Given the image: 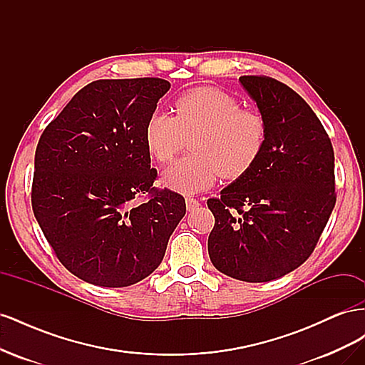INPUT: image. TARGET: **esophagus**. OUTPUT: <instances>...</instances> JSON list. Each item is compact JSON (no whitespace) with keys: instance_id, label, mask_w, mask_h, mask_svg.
Masks as SVG:
<instances>
[{"instance_id":"obj_1","label":"esophagus","mask_w":365,"mask_h":365,"mask_svg":"<svg viewBox=\"0 0 365 365\" xmlns=\"http://www.w3.org/2000/svg\"><path fill=\"white\" fill-rule=\"evenodd\" d=\"M185 204H187V210H189V212H192V210L200 207V201H197L196 197H193V196H187L185 197Z\"/></svg>"}]
</instances>
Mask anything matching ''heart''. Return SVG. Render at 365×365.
I'll list each match as a JSON object with an SVG mask.
<instances>
[{
  "label": "heart",
  "instance_id": "obj_1",
  "mask_svg": "<svg viewBox=\"0 0 365 365\" xmlns=\"http://www.w3.org/2000/svg\"><path fill=\"white\" fill-rule=\"evenodd\" d=\"M175 117L152 114L145 125L149 155L170 163L190 138L193 153L164 172L170 189L195 193L212 185L217 175L237 180L247 175L267 146L268 121L256 109L242 108L239 98L220 88L200 86L173 103Z\"/></svg>",
  "mask_w": 365,
  "mask_h": 365
}]
</instances>
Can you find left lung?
<instances>
[{"mask_svg": "<svg viewBox=\"0 0 365 365\" xmlns=\"http://www.w3.org/2000/svg\"><path fill=\"white\" fill-rule=\"evenodd\" d=\"M268 121L257 164L210 197L208 254L230 277L260 283L294 271L314 252L336 201L334 148L302 96L269 76H240Z\"/></svg>", "mask_w": 365, "mask_h": 365, "instance_id": "8db88e82", "label": "left lung"}]
</instances>
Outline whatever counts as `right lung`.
<instances>
[{
	"mask_svg": "<svg viewBox=\"0 0 365 365\" xmlns=\"http://www.w3.org/2000/svg\"><path fill=\"white\" fill-rule=\"evenodd\" d=\"M169 88L160 77L94 81L39 138L33 213L59 262L83 282L123 288L148 277L185 215L181 195L153 187L145 145L146 121Z\"/></svg>",
	"mask_w": 365,
	"mask_h": 365,
	"instance_id": "add662e5",
	"label": "right lung"
}]
</instances>
